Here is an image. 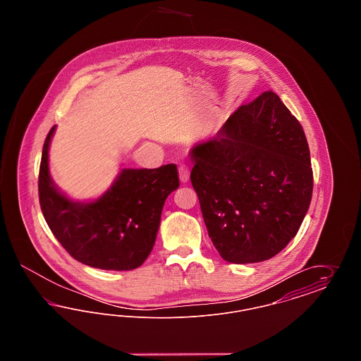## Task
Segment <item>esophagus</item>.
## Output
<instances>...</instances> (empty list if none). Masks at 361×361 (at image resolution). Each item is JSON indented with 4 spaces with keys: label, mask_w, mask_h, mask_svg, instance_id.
Here are the masks:
<instances>
[{
    "label": "esophagus",
    "mask_w": 361,
    "mask_h": 361,
    "mask_svg": "<svg viewBox=\"0 0 361 361\" xmlns=\"http://www.w3.org/2000/svg\"><path fill=\"white\" fill-rule=\"evenodd\" d=\"M189 168L187 165H180L178 166V177H180V181L183 183V184H185V183H188L189 180Z\"/></svg>",
    "instance_id": "obj_1"
}]
</instances>
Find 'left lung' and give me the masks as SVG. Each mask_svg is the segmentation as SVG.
<instances>
[{"mask_svg": "<svg viewBox=\"0 0 361 361\" xmlns=\"http://www.w3.org/2000/svg\"><path fill=\"white\" fill-rule=\"evenodd\" d=\"M189 154L190 181L221 257L233 264L265 261L296 235L312 195L309 143L272 90L240 105Z\"/></svg>", "mask_w": 361, "mask_h": 361, "instance_id": "obj_1", "label": "left lung"}]
</instances>
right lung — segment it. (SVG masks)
<instances>
[{
  "label": "right lung",
  "mask_w": 361,
  "mask_h": 361,
  "mask_svg": "<svg viewBox=\"0 0 361 361\" xmlns=\"http://www.w3.org/2000/svg\"><path fill=\"white\" fill-rule=\"evenodd\" d=\"M44 140L39 171V202L52 234L77 261L105 271L140 267L154 246L166 197L178 188L174 164L157 169H121L114 184L92 202H75L52 181Z\"/></svg>",
  "instance_id": "right-lung-1"
}]
</instances>
